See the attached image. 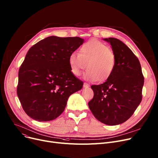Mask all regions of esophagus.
<instances>
[{
  "label": "esophagus",
  "instance_id": "34e87169",
  "mask_svg": "<svg viewBox=\"0 0 158 158\" xmlns=\"http://www.w3.org/2000/svg\"><path fill=\"white\" fill-rule=\"evenodd\" d=\"M89 86V85L88 84V83H86V82H85V83H84V85H83V87L84 88H88Z\"/></svg>",
  "mask_w": 158,
  "mask_h": 158
}]
</instances>
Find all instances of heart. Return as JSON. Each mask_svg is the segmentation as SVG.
Segmentation results:
<instances>
[{
  "instance_id": "b5f03b06",
  "label": "heart",
  "mask_w": 158,
  "mask_h": 158,
  "mask_svg": "<svg viewBox=\"0 0 158 158\" xmlns=\"http://www.w3.org/2000/svg\"><path fill=\"white\" fill-rule=\"evenodd\" d=\"M72 73L80 76L86 68V77L99 82H105L112 76L116 65L115 55L106 44L92 40L84 44L79 53L72 52L69 56Z\"/></svg>"
}]
</instances>
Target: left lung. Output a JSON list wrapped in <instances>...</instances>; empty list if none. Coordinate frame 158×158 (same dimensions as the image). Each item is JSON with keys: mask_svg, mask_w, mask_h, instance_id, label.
I'll return each instance as SVG.
<instances>
[{"mask_svg": "<svg viewBox=\"0 0 158 158\" xmlns=\"http://www.w3.org/2000/svg\"><path fill=\"white\" fill-rule=\"evenodd\" d=\"M104 40L111 45L115 68L104 83L91 86L94 95L88 106L98 121L115 126L127 120L142 101L144 77L139 60L126 44L114 38Z\"/></svg>", "mask_w": 158, "mask_h": 158, "instance_id": "left-lung-1", "label": "left lung"}]
</instances>
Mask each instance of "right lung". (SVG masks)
Returning <instances> with one entry per match:
<instances>
[{
	"label": "right lung",
	"instance_id": "obj_1",
	"mask_svg": "<svg viewBox=\"0 0 158 158\" xmlns=\"http://www.w3.org/2000/svg\"><path fill=\"white\" fill-rule=\"evenodd\" d=\"M83 41L52 36L30 48L19 69L16 89L29 117L39 122L56 119L70 95L82 89L83 82L72 73L69 56Z\"/></svg>",
	"mask_w": 158,
	"mask_h": 158
}]
</instances>
